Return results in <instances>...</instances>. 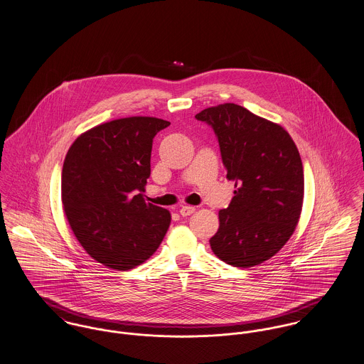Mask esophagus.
Segmentation results:
<instances>
[{
    "mask_svg": "<svg viewBox=\"0 0 364 364\" xmlns=\"http://www.w3.org/2000/svg\"><path fill=\"white\" fill-rule=\"evenodd\" d=\"M195 211H196V208H195L193 205H182L181 210H179V214H181L182 217H188V215L193 214Z\"/></svg>",
    "mask_w": 364,
    "mask_h": 364,
    "instance_id": "34e87169",
    "label": "esophagus"
}]
</instances>
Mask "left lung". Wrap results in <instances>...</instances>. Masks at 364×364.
Wrapping results in <instances>:
<instances>
[{
  "label": "left lung",
  "mask_w": 364,
  "mask_h": 364,
  "mask_svg": "<svg viewBox=\"0 0 364 364\" xmlns=\"http://www.w3.org/2000/svg\"><path fill=\"white\" fill-rule=\"evenodd\" d=\"M196 119L213 128L236 188L228 208L218 214L211 250L233 267L262 264L298 225L304 193L298 147L282 127L237 104L205 108Z\"/></svg>",
  "instance_id": "8db88e82"
}]
</instances>
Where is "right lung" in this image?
Listing matches in <instances>:
<instances>
[{
    "label": "right lung",
    "mask_w": 364,
    "mask_h": 364,
    "mask_svg": "<svg viewBox=\"0 0 364 364\" xmlns=\"http://www.w3.org/2000/svg\"><path fill=\"white\" fill-rule=\"evenodd\" d=\"M169 122L131 117L80 134L66 153L61 196L68 223L96 262L125 271L159 249L169 211L146 203L153 139Z\"/></svg>",
    "instance_id": "1"
}]
</instances>
